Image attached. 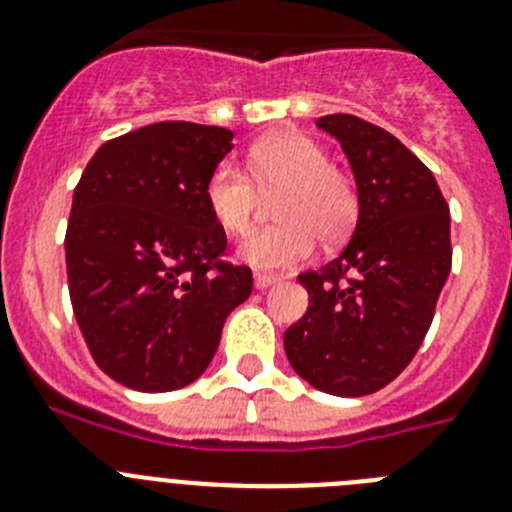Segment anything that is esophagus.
Instances as JSON below:
<instances>
[{
    "label": "esophagus",
    "mask_w": 512,
    "mask_h": 512,
    "mask_svg": "<svg viewBox=\"0 0 512 512\" xmlns=\"http://www.w3.org/2000/svg\"><path fill=\"white\" fill-rule=\"evenodd\" d=\"M253 284H256V289H261V292H264V289L279 284V279H276V276H271V274H256V276H253Z\"/></svg>",
    "instance_id": "obj_1"
}]
</instances>
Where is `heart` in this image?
Instances as JSON below:
<instances>
[{
  "label": "heart",
  "instance_id": "obj_1",
  "mask_svg": "<svg viewBox=\"0 0 512 512\" xmlns=\"http://www.w3.org/2000/svg\"><path fill=\"white\" fill-rule=\"evenodd\" d=\"M260 192H275L271 228L251 233L238 259L259 271L297 266L312 253L314 241L340 243L353 231L360 213L355 182L350 180L307 134L281 131L261 139L248 152V175L220 162L205 182L210 218L228 236H243L253 223Z\"/></svg>",
  "mask_w": 512,
  "mask_h": 512
}]
</instances>
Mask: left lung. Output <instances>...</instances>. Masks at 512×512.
Instances as JSON below:
<instances>
[{
  "label": "left lung",
  "instance_id": "obj_1",
  "mask_svg": "<svg viewBox=\"0 0 512 512\" xmlns=\"http://www.w3.org/2000/svg\"><path fill=\"white\" fill-rule=\"evenodd\" d=\"M317 126L353 167L360 213L345 251L299 274L309 307L284 332L299 378L355 398L396 378L429 332L452 269L449 205L431 170L381 126L330 114Z\"/></svg>",
  "mask_w": 512,
  "mask_h": 512
}]
</instances>
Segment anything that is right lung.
I'll use <instances>...</instances> for the list:
<instances>
[{
	"instance_id": "1",
	"label": "right lung",
	"mask_w": 512,
	"mask_h": 512,
	"mask_svg": "<svg viewBox=\"0 0 512 512\" xmlns=\"http://www.w3.org/2000/svg\"><path fill=\"white\" fill-rule=\"evenodd\" d=\"M233 131L159 121L101 144L75 185L65 266L75 320L116 383L164 393L198 381L225 317L253 289L248 266L223 261L225 231L205 182Z\"/></svg>"
}]
</instances>
